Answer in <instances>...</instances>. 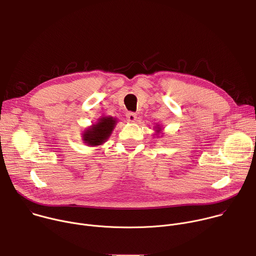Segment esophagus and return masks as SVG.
<instances>
[{"label": "esophagus", "instance_id": "esophagus-1", "mask_svg": "<svg viewBox=\"0 0 256 256\" xmlns=\"http://www.w3.org/2000/svg\"><path fill=\"white\" fill-rule=\"evenodd\" d=\"M126 116L128 122H134L136 120V114L134 112H128V114H126Z\"/></svg>", "mask_w": 256, "mask_h": 256}]
</instances>
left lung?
Wrapping results in <instances>:
<instances>
[{"instance_id": "8db88e82", "label": "left lung", "mask_w": 256, "mask_h": 256, "mask_svg": "<svg viewBox=\"0 0 256 256\" xmlns=\"http://www.w3.org/2000/svg\"><path fill=\"white\" fill-rule=\"evenodd\" d=\"M159 130H160V128H159Z\"/></svg>"}]
</instances>
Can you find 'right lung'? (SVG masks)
Instances as JSON below:
<instances>
[{
	"mask_svg": "<svg viewBox=\"0 0 256 256\" xmlns=\"http://www.w3.org/2000/svg\"><path fill=\"white\" fill-rule=\"evenodd\" d=\"M116 124V120L112 118H102L98 124L85 132L83 140L90 146L101 144L110 136Z\"/></svg>",
	"mask_w": 256,
	"mask_h": 256,
	"instance_id": "add662e5",
	"label": "right lung"
}]
</instances>
